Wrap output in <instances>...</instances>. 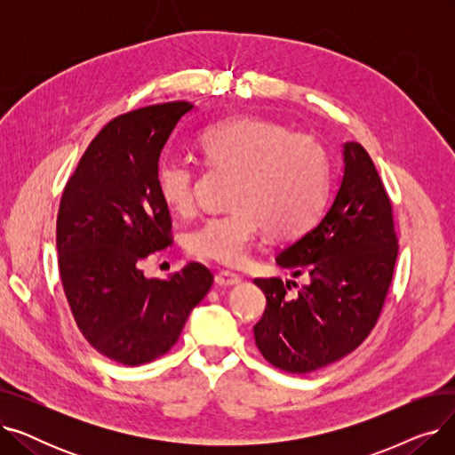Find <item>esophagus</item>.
<instances>
[{
    "label": "esophagus",
    "mask_w": 455,
    "mask_h": 455,
    "mask_svg": "<svg viewBox=\"0 0 455 455\" xmlns=\"http://www.w3.org/2000/svg\"><path fill=\"white\" fill-rule=\"evenodd\" d=\"M240 282H242L240 275L230 273V271H221V273L215 275V283L221 285V288H230V285H235Z\"/></svg>",
    "instance_id": "34e87169"
}]
</instances>
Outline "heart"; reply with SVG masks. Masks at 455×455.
Returning a JSON list of instances; mask_svg holds the SVG:
<instances>
[{
	"label": "heart",
	"instance_id": "heart-1",
	"mask_svg": "<svg viewBox=\"0 0 455 455\" xmlns=\"http://www.w3.org/2000/svg\"><path fill=\"white\" fill-rule=\"evenodd\" d=\"M199 146L210 165L237 172V177L230 194L234 210L212 215L188 234L191 256L237 266L261 227L273 237H293L317 220L330 164L314 136L271 119L240 116L204 129ZM156 188L172 212H189L196 201V167L184 160H164L156 170Z\"/></svg>",
	"mask_w": 455,
	"mask_h": 455
}]
</instances>
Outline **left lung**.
<instances>
[{"label": "left lung", "instance_id": "left-lung-1", "mask_svg": "<svg viewBox=\"0 0 455 455\" xmlns=\"http://www.w3.org/2000/svg\"><path fill=\"white\" fill-rule=\"evenodd\" d=\"M398 254L391 203L369 153L343 143V172L323 218L276 254L291 276L306 275L297 297L295 282L256 278L267 299L254 326L266 360L304 374L360 347L374 328L393 280Z\"/></svg>", "mask_w": 455, "mask_h": 455}]
</instances>
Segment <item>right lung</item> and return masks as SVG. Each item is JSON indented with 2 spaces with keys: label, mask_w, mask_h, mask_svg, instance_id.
<instances>
[{
  "label": "right lung",
  "mask_w": 455,
  "mask_h": 455,
  "mask_svg": "<svg viewBox=\"0 0 455 455\" xmlns=\"http://www.w3.org/2000/svg\"><path fill=\"white\" fill-rule=\"evenodd\" d=\"M189 110L191 103L175 101L112 119L60 199L57 251L71 314L86 341L122 365L149 363L170 350L213 282L197 261L167 280L140 269L143 258L172 243L156 170Z\"/></svg>",
  "instance_id": "add662e5"
}]
</instances>
